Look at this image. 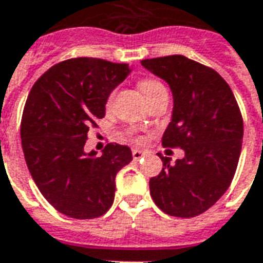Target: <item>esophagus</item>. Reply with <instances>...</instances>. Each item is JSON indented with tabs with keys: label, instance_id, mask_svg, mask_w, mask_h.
<instances>
[{
	"label": "esophagus",
	"instance_id": "obj_1",
	"mask_svg": "<svg viewBox=\"0 0 263 263\" xmlns=\"http://www.w3.org/2000/svg\"><path fill=\"white\" fill-rule=\"evenodd\" d=\"M132 157H134V159H141V158L145 157V152H142V151L139 149H132Z\"/></svg>",
	"mask_w": 263,
	"mask_h": 263
}]
</instances>
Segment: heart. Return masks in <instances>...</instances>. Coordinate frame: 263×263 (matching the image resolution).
Masks as SVG:
<instances>
[{
	"label": "heart",
	"instance_id": "obj_1",
	"mask_svg": "<svg viewBox=\"0 0 263 263\" xmlns=\"http://www.w3.org/2000/svg\"><path fill=\"white\" fill-rule=\"evenodd\" d=\"M162 85L159 84V82H157V81H152V80H145L141 82V85H139V88H141V92L144 93H148L151 92V91H154V89H158V88H161Z\"/></svg>",
	"mask_w": 263,
	"mask_h": 263
}]
</instances>
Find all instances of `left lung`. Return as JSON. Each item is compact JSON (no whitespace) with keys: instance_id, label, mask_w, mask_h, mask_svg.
I'll list each match as a JSON object with an SVG mask.
<instances>
[{"instance_id":"8db88e82","label":"left lung","mask_w":263,"mask_h":263,"mask_svg":"<svg viewBox=\"0 0 263 263\" xmlns=\"http://www.w3.org/2000/svg\"><path fill=\"white\" fill-rule=\"evenodd\" d=\"M141 64L172 92L163 146L185 152L175 163L159 155L163 168L149 179L151 196L165 214L194 218L215 205L232 182L243 138L239 106L221 75L183 55Z\"/></svg>"}]
</instances>
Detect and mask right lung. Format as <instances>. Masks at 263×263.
<instances>
[{"mask_svg": "<svg viewBox=\"0 0 263 263\" xmlns=\"http://www.w3.org/2000/svg\"><path fill=\"white\" fill-rule=\"evenodd\" d=\"M128 64L72 58L34 84L21 121L29 174L58 212L92 219L112 206L115 176L132 161L129 146L108 144L101 157L85 152L89 126L105 117L109 95L131 74Z\"/></svg>", "mask_w": 263, "mask_h": 263, "instance_id": "right-lung-1", "label": "right lung"}]
</instances>
